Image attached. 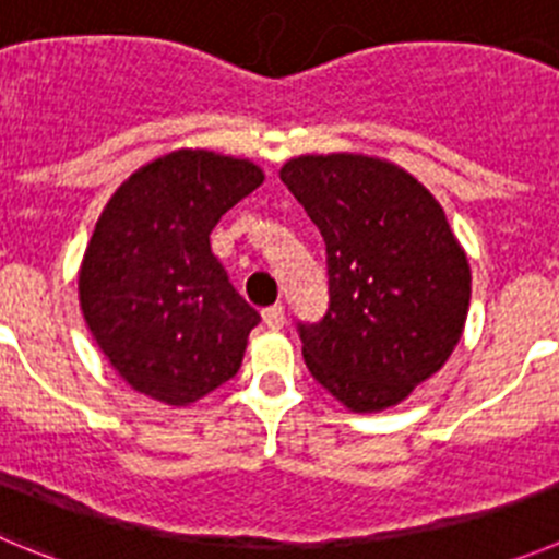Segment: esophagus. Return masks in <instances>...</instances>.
<instances>
[{
  "label": "esophagus",
  "mask_w": 559,
  "mask_h": 559,
  "mask_svg": "<svg viewBox=\"0 0 559 559\" xmlns=\"http://www.w3.org/2000/svg\"><path fill=\"white\" fill-rule=\"evenodd\" d=\"M261 320H264V325H267V329H273V331L284 329V323H286L284 306H270V309H264V311H261Z\"/></svg>",
  "instance_id": "obj_1"
}]
</instances>
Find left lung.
I'll use <instances>...</instances> for the list:
<instances>
[{
  "mask_svg": "<svg viewBox=\"0 0 559 559\" xmlns=\"http://www.w3.org/2000/svg\"><path fill=\"white\" fill-rule=\"evenodd\" d=\"M278 175L329 259V314L300 325L309 373L350 412L401 404L465 331L471 264L445 211L379 155H298Z\"/></svg>",
  "mask_w": 559,
  "mask_h": 559,
  "instance_id": "obj_1",
  "label": "left lung"
}]
</instances>
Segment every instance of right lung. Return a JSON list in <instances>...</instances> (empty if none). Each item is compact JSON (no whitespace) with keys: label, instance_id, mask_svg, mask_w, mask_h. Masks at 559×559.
Returning a JSON list of instances; mask_svg holds the SVG:
<instances>
[{"label":"right lung","instance_id":"obj_1","mask_svg":"<svg viewBox=\"0 0 559 559\" xmlns=\"http://www.w3.org/2000/svg\"><path fill=\"white\" fill-rule=\"evenodd\" d=\"M264 183L250 158L180 147L135 169L99 214L78 270L85 325L135 392L192 406L242 367L259 311L209 236Z\"/></svg>","mask_w":559,"mask_h":559}]
</instances>
